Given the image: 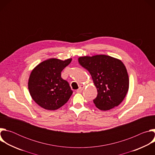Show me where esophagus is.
I'll return each mask as SVG.
<instances>
[{
	"mask_svg": "<svg viewBox=\"0 0 155 155\" xmlns=\"http://www.w3.org/2000/svg\"><path fill=\"white\" fill-rule=\"evenodd\" d=\"M84 85H81V86H80V87H79V89H78V90H77V92L78 93H81L82 91H83V89H84Z\"/></svg>",
	"mask_w": 155,
	"mask_h": 155,
	"instance_id": "esophagus-1",
	"label": "esophagus"
}]
</instances>
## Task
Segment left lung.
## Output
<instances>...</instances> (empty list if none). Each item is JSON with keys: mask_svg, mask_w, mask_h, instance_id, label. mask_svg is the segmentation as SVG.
Segmentation results:
<instances>
[{"mask_svg": "<svg viewBox=\"0 0 155 155\" xmlns=\"http://www.w3.org/2000/svg\"><path fill=\"white\" fill-rule=\"evenodd\" d=\"M80 64L91 75L97 96L93 100L97 108L106 111L119 105L129 90V80L123 62L105 54L78 58Z\"/></svg>", "mask_w": 155, "mask_h": 155, "instance_id": "obj_1", "label": "left lung"}]
</instances>
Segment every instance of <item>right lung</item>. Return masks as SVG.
I'll return each instance as SVG.
<instances>
[{"label":"right lung","instance_id":"1","mask_svg":"<svg viewBox=\"0 0 155 155\" xmlns=\"http://www.w3.org/2000/svg\"><path fill=\"white\" fill-rule=\"evenodd\" d=\"M72 61L50 58L38 64L32 71L28 89L32 99L45 110H55L67 102L73 91L69 83L61 78V72Z\"/></svg>","mask_w":155,"mask_h":155}]
</instances>
